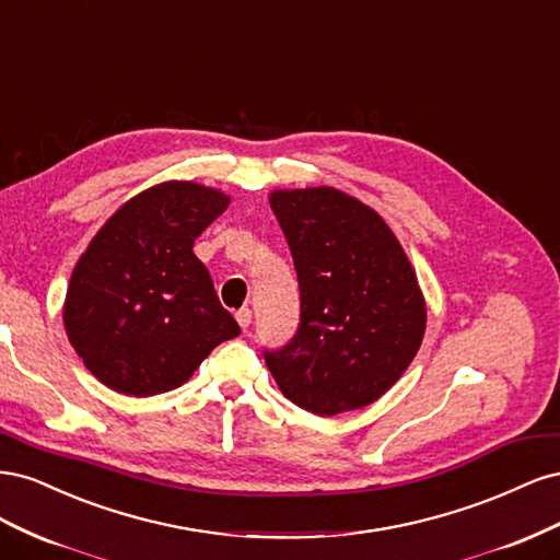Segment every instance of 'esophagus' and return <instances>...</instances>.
I'll return each instance as SVG.
<instances>
[{
	"label": "esophagus",
	"instance_id": "obj_1",
	"mask_svg": "<svg viewBox=\"0 0 560 560\" xmlns=\"http://www.w3.org/2000/svg\"><path fill=\"white\" fill-rule=\"evenodd\" d=\"M235 319H238V325L243 329H247L252 325V311L249 308H241L238 313H235Z\"/></svg>",
	"mask_w": 560,
	"mask_h": 560
}]
</instances>
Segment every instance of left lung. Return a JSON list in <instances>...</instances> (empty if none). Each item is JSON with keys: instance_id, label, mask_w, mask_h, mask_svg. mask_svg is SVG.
I'll list each match as a JSON object with an SVG mask.
<instances>
[{"instance_id": "left-lung-1", "label": "left lung", "mask_w": 560, "mask_h": 560, "mask_svg": "<svg viewBox=\"0 0 560 560\" xmlns=\"http://www.w3.org/2000/svg\"><path fill=\"white\" fill-rule=\"evenodd\" d=\"M290 245L301 322L264 360L287 399L317 416L362 409L393 387L425 334L413 266L378 212L331 186L270 194Z\"/></svg>"}]
</instances>
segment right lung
Here are the masks:
<instances>
[{
	"label": "right lung",
	"mask_w": 560,
	"mask_h": 560,
	"mask_svg": "<svg viewBox=\"0 0 560 560\" xmlns=\"http://www.w3.org/2000/svg\"><path fill=\"white\" fill-rule=\"evenodd\" d=\"M229 202L208 186L163 182L97 231L72 270L62 319L100 383L130 397L167 393L241 334L194 254V241Z\"/></svg>",
	"instance_id": "1"
}]
</instances>
